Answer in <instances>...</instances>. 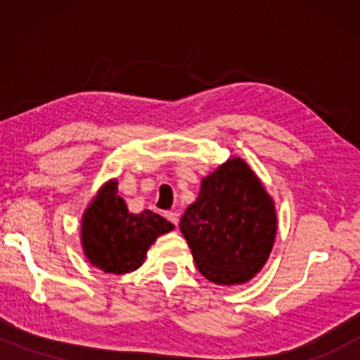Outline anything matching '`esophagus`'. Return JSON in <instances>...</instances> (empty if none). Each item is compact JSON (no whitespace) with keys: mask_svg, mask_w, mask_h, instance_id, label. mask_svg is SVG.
Instances as JSON below:
<instances>
[{"mask_svg":"<svg viewBox=\"0 0 360 360\" xmlns=\"http://www.w3.org/2000/svg\"><path fill=\"white\" fill-rule=\"evenodd\" d=\"M165 218L170 221L172 224L179 226V221H180V214L176 213V211H169V213H165Z\"/></svg>","mask_w":360,"mask_h":360,"instance_id":"1","label":"esophagus"}]
</instances>
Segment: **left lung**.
Returning a JSON list of instances; mask_svg holds the SVG:
<instances>
[{"label": "left lung", "mask_w": 360, "mask_h": 360, "mask_svg": "<svg viewBox=\"0 0 360 360\" xmlns=\"http://www.w3.org/2000/svg\"><path fill=\"white\" fill-rule=\"evenodd\" d=\"M200 274L213 283L254 277L272 250L274 201L249 165L231 159L201 181L200 195L180 221Z\"/></svg>", "instance_id": "left-lung-1"}]
</instances>
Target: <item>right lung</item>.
<instances>
[{
  "instance_id": "1",
  "label": "right lung",
  "mask_w": 360,
  "mask_h": 360,
  "mask_svg": "<svg viewBox=\"0 0 360 360\" xmlns=\"http://www.w3.org/2000/svg\"><path fill=\"white\" fill-rule=\"evenodd\" d=\"M172 229L174 224L150 210L129 213L117 195V184L110 181L83 214L82 243L95 267L108 274H127L141 267L157 236Z\"/></svg>"
}]
</instances>
